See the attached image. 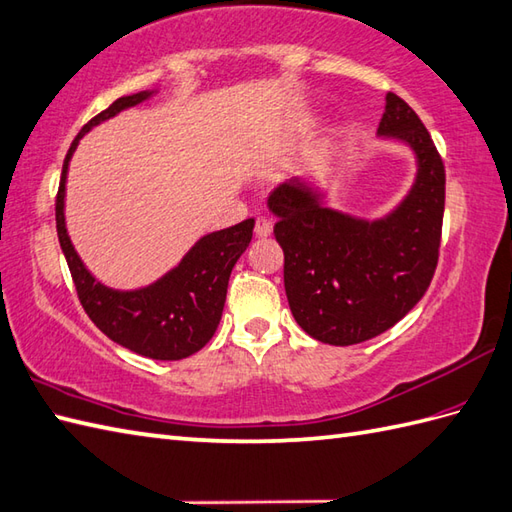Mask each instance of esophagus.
<instances>
[{
    "label": "esophagus",
    "instance_id": "esophagus-1",
    "mask_svg": "<svg viewBox=\"0 0 512 512\" xmlns=\"http://www.w3.org/2000/svg\"><path fill=\"white\" fill-rule=\"evenodd\" d=\"M271 230H274V223H271L269 219H265V217L256 219V227H254L256 238H267L271 234Z\"/></svg>",
    "mask_w": 512,
    "mask_h": 512
}]
</instances>
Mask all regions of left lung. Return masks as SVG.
<instances>
[{
	"label": "left lung",
	"mask_w": 512,
	"mask_h": 512,
	"mask_svg": "<svg viewBox=\"0 0 512 512\" xmlns=\"http://www.w3.org/2000/svg\"><path fill=\"white\" fill-rule=\"evenodd\" d=\"M377 135L403 142L416 162L410 190L383 217L328 206L311 177H293L267 199L291 313L322 344L352 346L385 333L414 309L436 271L445 166L425 124L392 92Z\"/></svg>",
	"instance_id": "1"
}]
</instances>
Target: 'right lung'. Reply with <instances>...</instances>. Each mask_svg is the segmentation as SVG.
<instances>
[{
	"mask_svg": "<svg viewBox=\"0 0 512 512\" xmlns=\"http://www.w3.org/2000/svg\"><path fill=\"white\" fill-rule=\"evenodd\" d=\"M157 94L146 89L122 96L76 135L65 155L59 195H56V234L72 271L85 313L111 342L157 361H179L206 346L221 322L227 282L236 260L252 241L254 219H245L219 232L203 234L179 263L151 285L113 289L100 282L78 256L65 225V184L72 155L85 133L120 111Z\"/></svg>",
	"mask_w": 512,
	"mask_h": 512,
	"instance_id": "1",
	"label": "right lung"
}]
</instances>
